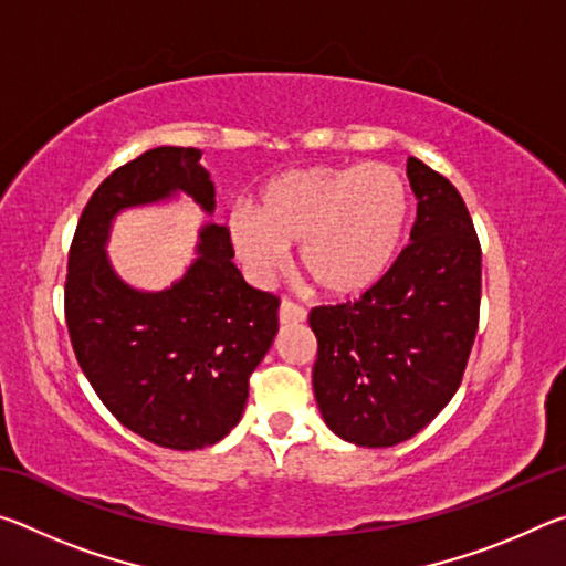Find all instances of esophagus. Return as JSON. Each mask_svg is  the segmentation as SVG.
I'll list each match as a JSON object with an SVG mask.
<instances>
[{
	"mask_svg": "<svg viewBox=\"0 0 566 566\" xmlns=\"http://www.w3.org/2000/svg\"><path fill=\"white\" fill-rule=\"evenodd\" d=\"M306 319V310L302 304H296L292 300H282L280 304V322L282 324H296Z\"/></svg>",
	"mask_w": 566,
	"mask_h": 566,
	"instance_id": "34e87169",
	"label": "esophagus"
}]
</instances>
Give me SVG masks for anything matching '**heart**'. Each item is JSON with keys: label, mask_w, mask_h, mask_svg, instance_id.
<instances>
[{"label": "heart", "mask_w": 566, "mask_h": 566, "mask_svg": "<svg viewBox=\"0 0 566 566\" xmlns=\"http://www.w3.org/2000/svg\"><path fill=\"white\" fill-rule=\"evenodd\" d=\"M409 217L411 191L397 167L314 165L266 181L254 214L229 219V237L254 276L272 274L284 247L300 244L304 274L322 292L352 296L387 274Z\"/></svg>", "instance_id": "1"}]
</instances>
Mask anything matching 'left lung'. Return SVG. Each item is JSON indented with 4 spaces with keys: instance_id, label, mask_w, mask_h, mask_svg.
Instances as JSON below:
<instances>
[{
    "instance_id": "left-lung-1",
    "label": "left lung",
    "mask_w": 566,
    "mask_h": 566,
    "mask_svg": "<svg viewBox=\"0 0 566 566\" xmlns=\"http://www.w3.org/2000/svg\"><path fill=\"white\" fill-rule=\"evenodd\" d=\"M411 242L359 300L312 306L314 397L334 434L395 447L424 429L462 385L479 327L482 247L462 195L417 157Z\"/></svg>"
}]
</instances>
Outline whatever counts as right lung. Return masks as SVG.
Instances as JSON below:
<instances>
[{
    "label": "right lung",
    "instance_id": "add662e5",
    "mask_svg": "<svg viewBox=\"0 0 566 566\" xmlns=\"http://www.w3.org/2000/svg\"><path fill=\"white\" fill-rule=\"evenodd\" d=\"M199 157L195 147H157L114 169L82 209L64 282L72 349L102 405L134 434L179 452L229 434L280 329V296L244 282L222 224L205 229L199 260L165 292L129 290L104 256L124 207L181 189L212 212L214 185Z\"/></svg>",
    "mask_w": 566,
    "mask_h": 566
}]
</instances>
